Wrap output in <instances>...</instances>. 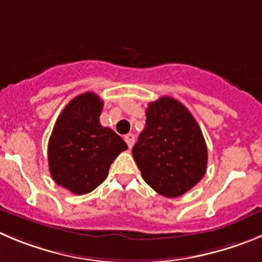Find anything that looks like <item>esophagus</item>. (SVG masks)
I'll use <instances>...</instances> for the list:
<instances>
[{
	"label": "esophagus",
	"mask_w": 262,
	"mask_h": 262,
	"mask_svg": "<svg viewBox=\"0 0 262 262\" xmlns=\"http://www.w3.org/2000/svg\"><path fill=\"white\" fill-rule=\"evenodd\" d=\"M134 141H136V137H134V134H132V133L126 134V136H125V142H126V145H128L129 148L133 147Z\"/></svg>",
	"instance_id": "1"
}]
</instances>
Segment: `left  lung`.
I'll use <instances>...</instances> for the list:
<instances>
[{
  "label": "left lung",
  "mask_w": 262,
  "mask_h": 262,
  "mask_svg": "<svg viewBox=\"0 0 262 262\" xmlns=\"http://www.w3.org/2000/svg\"><path fill=\"white\" fill-rule=\"evenodd\" d=\"M132 154L146 183L167 198L189 191L207 170V145L196 120L170 97L148 104L146 126Z\"/></svg>",
  "instance_id": "8db88e82"
}]
</instances>
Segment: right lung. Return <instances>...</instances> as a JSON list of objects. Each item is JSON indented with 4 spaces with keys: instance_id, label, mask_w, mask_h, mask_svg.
Listing matches in <instances>:
<instances>
[{
    "instance_id": "right-lung-1",
    "label": "right lung",
    "mask_w": 262,
    "mask_h": 262,
    "mask_svg": "<svg viewBox=\"0 0 262 262\" xmlns=\"http://www.w3.org/2000/svg\"><path fill=\"white\" fill-rule=\"evenodd\" d=\"M103 101L92 92L64 107L49 139V169L53 180L72 194L93 191L107 178L112 161L128 148L112 129L99 123Z\"/></svg>"
}]
</instances>
